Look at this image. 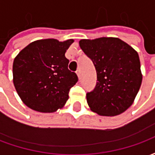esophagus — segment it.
Listing matches in <instances>:
<instances>
[{
  "label": "esophagus",
  "mask_w": 155,
  "mask_h": 155,
  "mask_svg": "<svg viewBox=\"0 0 155 155\" xmlns=\"http://www.w3.org/2000/svg\"><path fill=\"white\" fill-rule=\"evenodd\" d=\"M76 74H77L78 78L80 79V78H81V71H80V70H78V71H76Z\"/></svg>",
  "instance_id": "obj_1"
}]
</instances>
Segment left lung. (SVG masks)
<instances>
[{
  "instance_id": "left-lung-1",
  "label": "left lung",
  "mask_w": 155,
  "mask_h": 155,
  "mask_svg": "<svg viewBox=\"0 0 155 155\" xmlns=\"http://www.w3.org/2000/svg\"><path fill=\"white\" fill-rule=\"evenodd\" d=\"M81 50L93 61L97 84L86 94L88 105L102 116H116L132 105L142 83L139 54L117 37L83 39Z\"/></svg>"
}]
</instances>
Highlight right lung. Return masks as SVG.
I'll return each instance as SVG.
<instances>
[{"label": "right lung", "instance_id": "right-lung-1", "mask_svg": "<svg viewBox=\"0 0 155 155\" xmlns=\"http://www.w3.org/2000/svg\"><path fill=\"white\" fill-rule=\"evenodd\" d=\"M73 39H43L30 43L13 62V83L24 104L33 110L54 113L64 107L69 91L76 84L75 73L68 70L65 51Z\"/></svg>", "mask_w": 155, "mask_h": 155}]
</instances>
